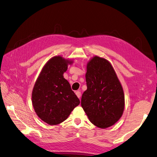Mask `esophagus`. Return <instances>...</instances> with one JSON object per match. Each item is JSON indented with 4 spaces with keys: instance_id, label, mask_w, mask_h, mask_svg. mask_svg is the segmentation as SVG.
Here are the masks:
<instances>
[{
    "instance_id": "esophagus-1",
    "label": "esophagus",
    "mask_w": 157,
    "mask_h": 157,
    "mask_svg": "<svg viewBox=\"0 0 157 157\" xmlns=\"http://www.w3.org/2000/svg\"><path fill=\"white\" fill-rule=\"evenodd\" d=\"M75 94H76V95L78 96V98H80V97H81V92H80L79 91H77L75 92Z\"/></svg>"
}]
</instances>
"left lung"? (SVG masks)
<instances>
[{"label":"left lung","instance_id":"left-lung-1","mask_svg":"<svg viewBox=\"0 0 157 157\" xmlns=\"http://www.w3.org/2000/svg\"><path fill=\"white\" fill-rule=\"evenodd\" d=\"M87 90L82 97V107L94 125L105 128L121 118L124 107L121 85L111 63L95 56L87 63Z\"/></svg>","mask_w":157,"mask_h":157}]
</instances>
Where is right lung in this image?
Masks as SVG:
<instances>
[{
	"instance_id": "1",
	"label": "right lung",
	"mask_w": 157,
	"mask_h": 157,
	"mask_svg": "<svg viewBox=\"0 0 157 157\" xmlns=\"http://www.w3.org/2000/svg\"><path fill=\"white\" fill-rule=\"evenodd\" d=\"M68 63L60 56L51 58L43 67L33 91L32 101L36 113L50 125L65 121L80 103L63 76Z\"/></svg>"
}]
</instances>
